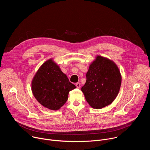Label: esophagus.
Masks as SVG:
<instances>
[{"label": "esophagus", "instance_id": "obj_1", "mask_svg": "<svg viewBox=\"0 0 150 150\" xmlns=\"http://www.w3.org/2000/svg\"><path fill=\"white\" fill-rule=\"evenodd\" d=\"M75 85H76V87L78 88H80L81 85H80V83H79V82H77V83H76Z\"/></svg>", "mask_w": 150, "mask_h": 150}]
</instances>
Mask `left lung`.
<instances>
[{
    "label": "left lung",
    "instance_id": "1",
    "mask_svg": "<svg viewBox=\"0 0 150 150\" xmlns=\"http://www.w3.org/2000/svg\"><path fill=\"white\" fill-rule=\"evenodd\" d=\"M86 77L81 91L91 108L100 109L115 100L120 90L122 76L113 60L97 56L90 64Z\"/></svg>",
    "mask_w": 150,
    "mask_h": 150
}]
</instances>
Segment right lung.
Masks as SVG:
<instances>
[{
	"instance_id": "obj_1",
	"label": "right lung",
	"mask_w": 150,
	"mask_h": 150,
	"mask_svg": "<svg viewBox=\"0 0 150 150\" xmlns=\"http://www.w3.org/2000/svg\"><path fill=\"white\" fill-rule=\"evenodd\" d=\"M75 88L53 59L42 64L31 82L34 97L52 110L60 109L67 102L69 91Z\"/></svg>"
}]
</instances>
